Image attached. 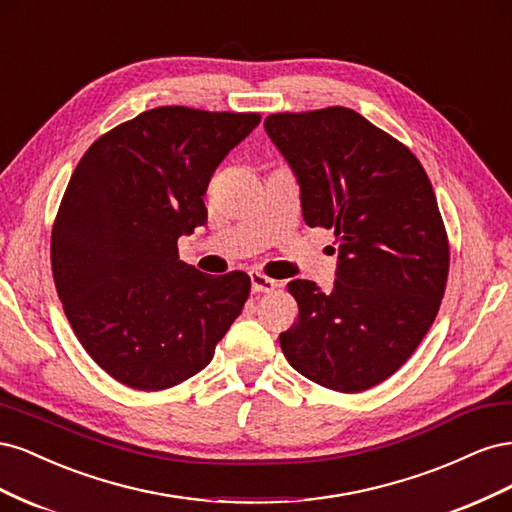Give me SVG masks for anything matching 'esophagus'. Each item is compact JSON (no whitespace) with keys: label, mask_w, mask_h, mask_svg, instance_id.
<instances>
[{"label":"esophagus","mask_w":512,"mask_h":512,"mask_svg":"<svg viewBox=\"0 0 512 512\" xmlns=\"http://www.w3.org/2000/svg\"><path fill=\"white\" fill-rule=\"evenodd\" d=\"M250 280H252V290L254 292H273L277 288L275 280H271V277H267L265 273L252 271L250 273Z\"/></svg>","instance_id":"obj_1"}]
</instances>
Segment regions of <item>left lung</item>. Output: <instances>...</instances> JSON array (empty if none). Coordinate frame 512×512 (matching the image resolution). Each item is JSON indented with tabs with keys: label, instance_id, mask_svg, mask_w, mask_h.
Returning a JSON list of instances; mask_svg holds the SVG:
<instances>
[{
	"label": "left lung",
	"instance_id": "8db88e82",
	"mask_svg": "<svg viewBox=\"0 0 512 512\" xmlns=\"http://www.w3.org/2000/svg\"><path fill=\"white\" fill-rule=\"evenodd\" d=\"M265 130L301 185L307 226L331 228L337 280H294L299 318L280 335L301 376L339 393L371 389L423 342L444 297L448 237L423 164L352 108L275 113Z\"/></svg>",
	"mask_w": 512,
	"mask_h": 512
}]
</instances>
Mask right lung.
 Returning a JSON list of instances; mask_svg holds the SVG:
<instances>
[{
  "label": "right lung",
  "instance_id": "right-lung-1",
  "mask_svg": "<svg viewBox=\"0 0 512 512\" xmlns=\"http://www.w3.org/2000/svg\"><path fill=\"white\" fill-rule=\"evenodd\" d=\"M258 113L158 106L102 134L76 164L51 232L70 327L108 376L164 391L205 369L250 297V275H207L177 239L207 222L215 168Z\"/></svg>",
  "mask_w": 512,
  "mask_h": 512
}]
</instances>
